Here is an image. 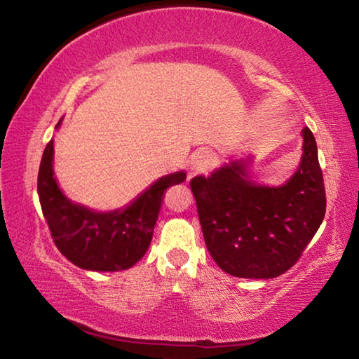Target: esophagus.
<instances>
[{"label":"esophagus","instance_id":"1","mask_svg":"<svg viewBox=\"0 0 359 359\" xmlns=\"http://www.w3.org/2000/svg\"><path fill=\"white\" fill-rule=\"evenodd\" d=\"M214 163V155L209 150H201L196 155H193L190 161V175H196L199 172L208 171Z\"/></svg>","mask_w":359,"mask_h":359}]
</instances>
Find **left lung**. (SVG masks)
Masks as SVG:
<instances>
[{
    "label": "left lung",
    "instance_id": "1",
    "mask_svg": "<svg viewBox=\"0 0 359 359\" xmlns=\"http://www.w3.org/2000/svg\"><path fill=\"white\" fill-rule=\"evenodd\" d=\"M297 169L282 185L250 174L252 156L229 158L210 175L190 182L205 245L226 274L274 278L299 259L326 212L317 142L304 128Z\"/></svg>",
    "mask_w": 359,
    "mask_h": 359
}]
</instances>
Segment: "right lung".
<instances>
[{"mask_svg": "<svg viewBox=\"0 0 359 359\" xmlns=\"http://www.w3.org/2000/svg\"><path fill=\"white\" fill-rule=\"evenodd\" d=\"M62 121L60 118L55 130ZM53 155L55 150L50 139L41 160L38 194L58 250L85 271L130 269L149 250L163 193L169 187L182 184L187 179L185 171L163 175L123 208L102 212L66 196L53 171Z\"/></svg>", "mask_w": 359, "mask_h": 359, "instance_id": "obj_1", "label": "right lung"}]
</instances>
